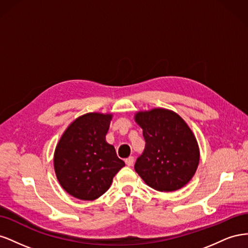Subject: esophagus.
<instances>
[{"instance_id":"esophagus-1","label":"esophagus","mask_w":248,"mask_h":248,"mask_svg":"<svg viewBox=\"0 0 248 248\" xmlns=\"http://www.w3.org/2000/svg\"><path fill=\"white\" fill-rule=\"evenodd\" d=\"M133 162H134V158L132 156H130V157H128V158H127L126 160H125V163H126V166H128V167H131L132 164H133Z\"/></svg>"}]
</instances>
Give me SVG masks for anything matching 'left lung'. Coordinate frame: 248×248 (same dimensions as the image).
Returning <instances> with one entry per match:
<instances>
[{
  "label": "left lung",
  "instance_id": "obj_1",
  "mask_svg": "<svg viewBox=\"0 0 248 248\" xmlns=\"http://www.w3.org/2000/svg\"><path fill=\"white\" fill-rule=\"evenodd\" d=\"M134 120L146 140L134 170L155 190L182 188L196 174L200 162L198 140L189 126L175 111L161 108L138 111Z\"/></svg>",
  "mask_w": 248,
  "mask_h": 248
}]
</instances>
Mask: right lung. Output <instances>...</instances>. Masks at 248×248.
<instances>
[{
	"label": "right lung",
	"instance_id": "add662e5",
	"mask_svg": "<svg viewBox=\"0 0 248 248\" xmlns=\"http://www.w3.org/2000/svg\"><path fill=\"white\" fill-rule=\"evenodd\" d=\"M111 114L88 112L67 127L54 154L58 181L70 196L93 201L107 192L125 163L106 140Z\"/></svg>",
	"mask_w": 248,
	"mask_h": 248
}]
</instances>
